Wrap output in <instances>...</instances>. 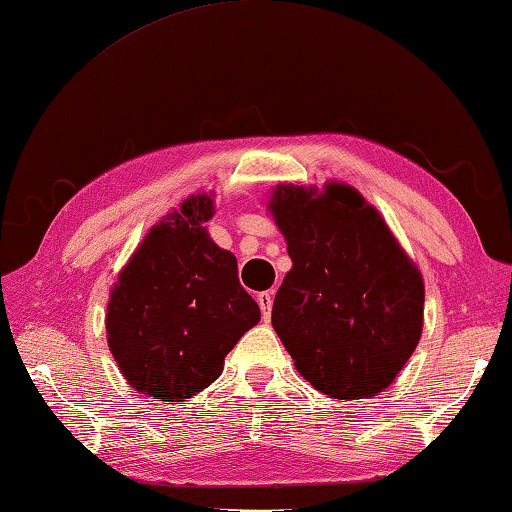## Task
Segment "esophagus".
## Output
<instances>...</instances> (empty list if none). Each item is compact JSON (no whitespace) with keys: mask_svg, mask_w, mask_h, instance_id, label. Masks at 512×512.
Masks as SVG:
<instances>
[{"mask_svg":"<svg viewBox=\"0 0 512 512\" xmlns=\"http://www.w3.org/2000/svg\"><path fill=\"white\" fill-rule=\"evenodd\" d=\"M257 303H259V308H262L264 319L268 321L270 310H273V292H259V295H257Z\"/></svg>","mask_w":512,"mask_h":512,"instance_id":"1","label":"esophagus"}]
</instances>
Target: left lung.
I'll list each match as a JSON object with an SVG mask.
<instances>
[{
	"label": "left lung",
	"instance_id": "left-lung-1",
	"mask_svg": "<svg viewBox=\"0 0 512 512\" xmlns=\"http://www.w3.org/2000/svg\"><path fill=\"white\" fill-rule=\"evenodd\" d=\"M268 213L292 259L273 328L297 372L330 398L380 394L420 341L418 266L376 206L345 182H325L323 191L277 184Z\"/></svg>",
	"mask_w": 512,
	"mask_h": 512
}]
</instances>
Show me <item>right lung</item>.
Wrapping results in <instances>:
<instances>
[{
    "instance_id": "1",
    "label": "right lung",
    "mask_w": 512,
    "mask_h": 512,
    "mask_svg": "<svg viewBox=\"0 0 512 512\" xmlns=\"http://www.w3.org/2000/svg\"><path fill=\"white\" fill-rule=\"evenodd\" d=\"M213 204V193H193L151 226L107 301V345L127 385L167 405L209 387L262 317L235 255L206 231Z\"/></svg>"
}]
</instances>
